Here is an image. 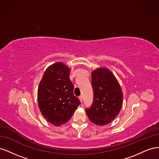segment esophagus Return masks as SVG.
Returning <instances> with one entry per match:
<instances>
[{
  "instance_id": "34e87169",
  "label": "esophagus",
  "mask_w": 159,
  "mask_h": 159,
  "mask_svg": "<svg viewBox=\"0 0 159 159\" xmlns=\"http://www.w3.org/2000/svg\"><path fill=\"white\" fill-rule=\"evenodd\" d=\"M79 99H80V101L81 102H82V100H83V98H82V96H81V95L79 96Z\"/></svg>"
}]
</instances>
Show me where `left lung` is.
Returning a JSON list of instances; mask_svg holds the SVG:
<instances>
[{
	"label": "left lung",
	"mask_w": 159,
	"mask_h": 159,
	"mask_svg": "<svg viewBox=\"0 0 159 159\" xmlns=\"http://www.w3.org/2000/svg\"><path fill=\"white\" fill-rule=\"evenodd\" d=\"M93 101L85 109L90 121L98 125H105L117 116L123 105V96L117 80L109 70L97 68L91 72Z\"/></svg>",
	"instance_id": "left-lung-1"
}]
</instances>
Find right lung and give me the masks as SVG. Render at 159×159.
Instances as JSON below:
<instances>
[{"label": "right lung", "instance_id": "1", "mask_svg": "<svg viewBox=\"0 0 159 159\" xmlns=\"http://www.w3.org/2000/svg\"><path fill=\"white\" fill-rule=\"evenodd\" d=\"M70 69L61 62L50 66L38 89V107L48 121L59 127L68 122L81 103L74 95Z\"/></svg>", "mask_w": 159, "mask_h": 159}]
</instances>
